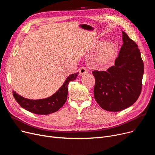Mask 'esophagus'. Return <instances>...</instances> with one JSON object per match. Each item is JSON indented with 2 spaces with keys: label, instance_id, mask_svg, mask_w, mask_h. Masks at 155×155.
<instances>
[{
  "label": "esophagus",
  "instance_id": "34e87169",
  "mask_svg": "<svg viewBox=\"0 0 155 155\" xmlns=\"http://www.w3.org/2000/svg\"><path fill=\"white\" fill-rule=\"evenodd\" d=\"M79 73H80V75H85L88 73V70H87V68L85 67H82L79 69Z\"/></svg>",
  "mask_w": 155,
  "mask_h": 155
}]
</instances>
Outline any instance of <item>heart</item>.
<instances>
[{"mask_svg": "<svg viewBox=\"0 0 155 155\" xmlns=\"http://www.w3.org/2000/svg\"><path fill=\"white\" fill-rule=\"evenodd\" d=\"M94 48L95 50L101 49L96 57L97 61L101 64L108 63L116 56L117 51V45L112 41L105 43L102 41L96 44Z\"/></svg>", "mask_w": 155, "mask_h": 155, "instance_id": "heart-1", "label": "heart"}]
</instances>
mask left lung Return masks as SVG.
<instances>
[{
    "label": "left lung",
    "instance_id": "1",
    "mask_svg": "<svg viewBox=\"0 0 155 155\" xmlns=\"http://www.w3.org/2000/svg\"><path fill=\"white\" fill-rule=\"evenodd\" d=\"M123 32V45L115 64L107 71H92L95 79L94 94L96 102L105 110L118 112L132 105L142 88L144 64L138 46Z\"/></svg>",
    "mask_w": 155,
    "mask_h": 155
}]
</instances>
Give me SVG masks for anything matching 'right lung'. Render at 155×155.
Returning a JSON list of instances; mask_svg holds the SVG:
<instances>
[{
  "label": "right lung",
  "mask_w": 155,
  "mask_h": 155,
  "mask_svg": "<svg viewBox=\"0 0 155 155\" xmlns=\"http://www.w3.org/2000/svg\"><path fill=\"white\" fill-rule=\"evenodd\" d=\"M78 73H72L65 80L63 85L53 95L46 99L31 100L22 97L13 91V96L20 106L26 110L39 115H47L58 111L66 102L68 92V84L77 78Z\"/></svg>",
  "instance_id": "1"
}]
</instances>
